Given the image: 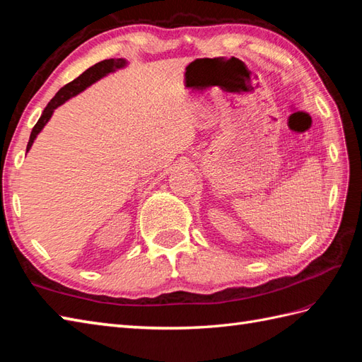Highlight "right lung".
Returning a JSON list of instances; mask_svg holds the SVG:
<instances>
[{"mask_svg": "<svg viewBox=\"0 0 362 362\" xmlns=\"http://www.w3.org/2000/svg\"><path fill=\"white\" fill-rule=\"evenodd\" d=\"M126 65V60L124 59H107V60H103V62H98L96 65L90 66L88 70L83 71L79 78H76L74 81H71L70 83H66L65 87L60 88L56 96H54L51 101L48 103V105L45 107V110L42 113L40 119L37 121V124L34 126L33 132H30V136H29V143H28V148H26V152L30 149V146H33L35 136L40 134V130L45 127L46 122L49 121L52 112L57 109L59 105H62L65 101H68V99L76 96L78 93H81L82 90H86L88 86H91V83L96 82L98 79L104 78L105 74H109L115 70H118V68H122Z\"/></svg>", "mask_w": 362, "mask_h": 362, "instance_id": "right-lung-1", "label": "right lung"}]
</instances>
